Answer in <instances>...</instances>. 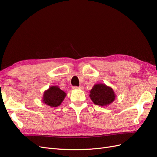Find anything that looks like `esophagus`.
<instances>
[{"label": "esophagus", "instance_id": "1", "mask_svg": "<svg viewBox=\"0 0 157 157\" xmlns=\"http://www.w3.org/2000/svg\"><path fill=\"white\" fill-rule=\"evenodd\" d=\"M74 90H83V86H74L73 87Z\"/></svg>", "mask_w": 157, "mask_h": 157}]
</instances>
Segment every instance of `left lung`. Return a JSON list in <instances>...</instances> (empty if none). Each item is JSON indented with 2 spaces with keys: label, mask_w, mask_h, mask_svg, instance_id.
I'll use <instances>...</instances> for the list:
<instances>
[{
  "label": "left lung",
  "mask_w": 157,
  "mask_h": 157,
  "mask_svg": "<svg viewBox=\"0 0 157 157\" xmlns=\"http://www.w3.org/2000/svg\"><path fill=\"white\" fill-rule=\"evenodd\" d=\"M89 96L96 105L107 107L115 101L116 94L111 87L105 84L99 83L94 84L90 91Z\"/></svg>",
  "instance_id": "left-lung-1"
}]
</instances>
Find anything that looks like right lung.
Returning <instances> with one entry per match:
<instances>
[{
    "label": "right lung",
    "instance_id": "obj_1",
    "mask_svg": "<svg viewBox=\"0 0 157 157\" xmlns=\"http://www.w3.org/2000/svg\"><path fill=\"white\" fill-rule=\"evenodd\" d=\"M66 95V93L61 90L59 86H52L44 92L42 101L47 105L56 107L61 105Z\"/></svg>",
    "mask_w": 157,
    "mask_h": 157
}]
</instances>
